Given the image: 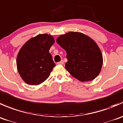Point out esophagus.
I'll list each match as a JSON object with an SVG mask.
<instances>
[{
    "mask_svg": "<svg viewBox=\"0 0 123 123\" xmlns=\"http://www.w3.org/2000/svg\"><path fill=\"white\" fill-rule=\"evenodd\" d=\"M57 64H64V62H63V60H62V61L58 62Z\"/></svg>",
    "mask_w": 123,
    "mask_h": 123,
    "instance_id": "obj_1",
    "label": "esophagus"
}]
</instances>
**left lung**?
I'll use <instances>...</instances> for the list:
<instances>
[{
  "label": "left lung",
  "mask_w": 123,
  "mask_h": 123,
  "mask_svg": "<svg viewBox=\"0 0 123 123\" xmlns=\"http://www.w3.org/2000/svg\"><path fill=\"white\" fill-rule=\"evenodd\" d=\"M57 43L66 51L65 68L79 81H92L101 70L103 57L92 39L80 32L67 33L57 37Z\"/></svg>",
  "instance_id": "1"
}]
</instances>
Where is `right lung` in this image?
<instances>
[{
	"instance_id": "right-lung-1",
	"label": "right lung",
	"mask_w": 123,
	"mask_h": 123,
	"mask_svg": "<svg viewBox=\"0 0 123 123\" xmlns=\"http://www.w3.org/2000/svg\"><path fill=\"white\" fill-rule=\"evenodd\" d=\"M54 43L51 35L41 34L29 40L21 48L17 58V66L25 83L36 86L49 77L55 66L49 53Z\"/></svg>"
}]
</instances>
